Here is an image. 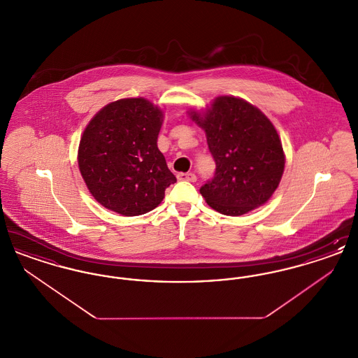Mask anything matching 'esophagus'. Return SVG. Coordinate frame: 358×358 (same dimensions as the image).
Wrapping results in <instances>:
<instances>
[{"mask_svg": "<svg viewBox=\"0 0 358 358\" xmlns=\"http://www.w3.org/2000/svg\"><path fill=\"white\" fill-rule=\"evenodd\" d=\"M177 177L181 181H189V182H196V180H197L194 173H180Z\"/></svg>", "mask_w": 358, "mask_h": 358, "instance_id": "esophagus-1", "label": "esophagus"}]
</instances>
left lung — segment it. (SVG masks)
<instances>
[{"label": "left lung", "mask_w": 358, "mask_h": 358, "mask_svg": "<svg viewBox=\"0 0 358 358\" xmlns=\"http://www.w3.org/2000/svg\"><path fill=\"white\" fill-rule=\"evenodd\" d=\"M190 118L204 129L216 162L213 178L200 187L208 205L240 216L264 204L285 169L282 142L270 120L235 96H219L205 114L192 111Z\"/></svg>", "instance_id": "left-lung-1"}]
</instances>
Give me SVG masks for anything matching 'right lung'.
I'll return each instance as SVG.
<instances>
[{"mask_svg": "<svg viewBox=\"0 0 358 358\" xmlns=\"http://www.w3.org/2000/svg\"><path fill=\"white\" fill-rule=\"evenodd\" d=\"M161 124L162 111L143 98L110 103L88 123L78 162L104 208L123 216L148 213L177 181L157 148Z\"/></svg>", "mask_w": 358, "mask_h": 358, "instance_id": "right-lung-1", "label": "right lung"}]
</instances>
